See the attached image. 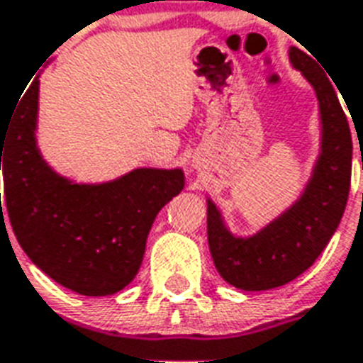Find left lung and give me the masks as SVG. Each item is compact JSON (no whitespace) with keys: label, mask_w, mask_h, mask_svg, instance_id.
Wrapping results in <instances>:
<instances>
[{"label":"left lung","mask_w":363,"mask_h":363,"mask_svg":"<svg viewBox=\"0 0 363 363\" xmlns=\"http://www.w3.org/2000/svg\"><path fill=\"white\" fill-rule=\"evenodd\" d=\"M291 65L302 72L319 106V155L302 194L254 235L230 233L213 200L208 202V242L219 275L240 291H269L302 275L329 244L345 213L352 173V134L337 88L298 48ZM340 92V90H339ZM356 127V125H354Z\"/></svg>","instance_id":"left-lung-1"}]
</instances>
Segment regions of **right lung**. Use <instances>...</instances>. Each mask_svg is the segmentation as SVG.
Wrapping results in <instances>:
<instances>
[{
  "instance_id": "1",
  "label": "right lung",
  "mask_w": 363,
  "mask_h": 363,
  "mask_svg": "<svg viewBox=\"0 0 363 363\" xmlns=\"http://www.w3.org/2000/svg\"><path fill=\"white\" fill-rule=\"evenodd\" d=\"M38 92L40 74L0 128V223L9 216L24 254L61 286L115 294L136 277L155 216L184 189V173L138 167L106 182L59 174L36 142Z\"/></svg>"
}]
</instances>
